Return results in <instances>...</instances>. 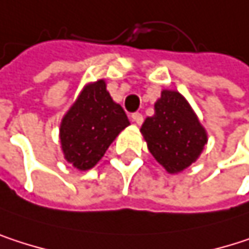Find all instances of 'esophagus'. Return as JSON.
<instances>
[{
  "label": "esophagus",
  "instance_id": "esophagus-1",
  "mask_svg": "<svg viewBox=\"0 0 249 249\" xmlns=\"http://www.w3.org/2000/svg\"><path fill=\"white\" fill-rule=\"evenodd\" d=\"M132 120H133L136 124H142V123H143V116H142V113H133V114H132Z\"/></svg>",
  "mask_w": 249,
  "mask_h": 249
}]
</instances>
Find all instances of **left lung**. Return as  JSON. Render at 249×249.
Listing matches in <instances>:
<instances>
[{
    "mask_svg": "<svg viewBox=\"0 0 249 249\" xmlns=\"http://www.w3.org/2000/svg\"><path fill=\"white\" fill-rule=\"evenodd\" d=\"M148 149L168 171L180 173L203 151L207 135L186 98L176 91H162L155 103V114L141 129Z\"/></svg>",
    "mask_w": 249,
    "mask_h": 249,
    "instance_id": "1",
    "label": "left lung"
}]
</instances>
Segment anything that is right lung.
I'll return each mask as SVG.
<instances>
[{
	"mask_svg": "<svg viewBox=\"0 0 249 249\" xmlns=\"http://www.w3.org/2000/svg\"><path fill=\"white\" fill-rule=\"evenodd\" d=\"M129 124L124 110L111 100L103 79L87 85L61 123L66 161L82 171L92 168Z\"/></svg>",
	"mask_w": 249,
	"mask_h": 249,
	"instance_id": "1",
	"label": "right lung"
}]
</instances>
